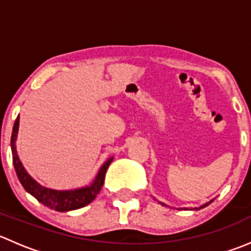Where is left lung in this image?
I'll use <instances>...</instances> for the list:
<instances>
[{
	"mask_svg": "<svg viewBox=\"0 0 251 251\" xmlns=\"http://www.w3.org/2000/svg\"><path fill=\"white\" fill-rule=\"evenodd\" d=\"M154 199H155V198H154ZM155 201H156V199H155ZM212 201H214V199H211V201H207V203L203 204V205H201V206H199V207H194V209H193V207H191V209H189V207H178V209H177V210H182V209H183V210H201V209H203V207L207 206V205H209V204H211ZM159 203H160L161 205H164V206H168V205L164 204V203H161V201H159Z\"/></svg>",
	"mask_w": 251,
	"mask_h": 251,
	"instance_id": "8db88e82",
	"label": "left lung"
}]
</instances>
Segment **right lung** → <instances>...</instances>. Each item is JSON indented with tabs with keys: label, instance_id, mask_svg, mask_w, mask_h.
I'll return each instance as SVG.
<instances>
[{
	"label": "right lung",
	"instance_id": "add662e5",
	"mask_svg": "<svg viewBox=\"0 0 251 251\" xmlns=\"http://www.w3.org/2000/svg\"><path fill=\"white\" fill-rule=\"evenodd\" d=\"M18 130H19V115L17 116L16 123H14L13 126V131H12L11 149L12 156H13V165L14 169H16L17 176L19 178L22 186L24 187V189L27 193L31 194L34 198H36L45 206L60 212L80 209V207H83L87 204H90L96 198V196L100 193V188H102L103 182H104L105 171L109 168L114 156H110V158H108L103 163V165L100 166L97 175H96L95 179L88 186L78 187V188L74 189H64V191L47 188V187L40 184L36 179L32 178L27 174V171L25 170L24 166H23L22 161H20L17 153L16 142L18 137Z\"/></svg>",
	"mask_w": 251,
	"mask_h": 251
}]
</instances>
